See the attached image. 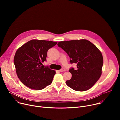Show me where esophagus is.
<instances>
[{"label": "esophagus", "instance_id": "esophagus-1", "mask_svg": "<svg viewBox=\"0 0 120 120\" xmlns=\"http://www.w3.org/2000/svg\"><path fill=\"white\" fill-rule=\"evenodd\" d=\"M59 71L60 72H63V71H65V69H64V68H62V69H61V70H60Z\"/></svg>", "mask_w": 120, "mask_h": 120}]
</instances>
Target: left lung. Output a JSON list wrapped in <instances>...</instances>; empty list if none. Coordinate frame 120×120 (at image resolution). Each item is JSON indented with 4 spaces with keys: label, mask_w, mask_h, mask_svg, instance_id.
<instances>
[{
    "label": "left lung",
    "mask_w": 120,
    "mask_h": 120,
    "mask_svg": "<svg viewBox=\"0 0 120 120\" xmlns=\"http://www.w3.org/2000/svg\"><path fill=\"white\" fill-rule=\"evenodd\" d=\"M58 47L67 52L71 64H77V70H69L71 78L66 82L74 90H89L97 82L102 74L103 57L100 50L91 42L86 39L60 41Z\"/></svg>",
    "instance_id": "1"
}]
</instances>
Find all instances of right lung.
<instances>
[{
	"instance_id": "obj_1",
	"label": "right lung",
	"mask_w": 120,
	"mask_h": 120,
	"mask_svg": "<svg viewBox=\"0 0 120 120\" xmlns=\"http://www.w3.org/2000/svg\"><path fill=\"white\" fill-rule=\"evenodd\" d=\"M57 42L33 39L24 44L15 52L14 62L21 82L33 90H41L52 84L55 71L43 67L49 49Z\"/></svg>"
}]
</instances>
